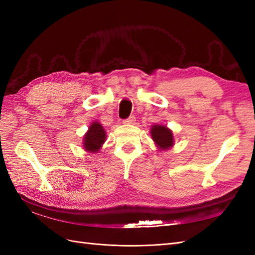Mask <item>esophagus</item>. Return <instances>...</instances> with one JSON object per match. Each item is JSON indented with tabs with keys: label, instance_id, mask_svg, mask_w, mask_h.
<instances>
[{
	"label": "esophagus",
	"instance_id": "1",
	"mask_svg": "<svg viewBox=\"0 0 255 255\" xmlns=\"http://www.w3.org/2000/svg\"><path fill=\"white\" fill-rule=\"evenodd\" d=\"M135 121H136V118L134 116H130V117H128V119L123 121V123H125V125H135Z\"/></svg>",
	"mask_w": 255,
	"mask_h": 255
}]
</instances>
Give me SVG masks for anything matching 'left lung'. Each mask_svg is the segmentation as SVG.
I'll return each mask as SVG.
<instances>
[{"instance_id":"8db88e82","label":"left lung","mask_w":255,"mask_h":255,"mask_svg":"<svg viewBox=\"0 0 255 255\" xmlns=\"http://www.w3.org/2000/svg\"><path fill=\"white\" fill-rule=\"evenodd\" d=\"M150 134L158 150L166 151L174 145V136L172 130L163 125H154L151 127Z\"/></svg>"}]
</instances>
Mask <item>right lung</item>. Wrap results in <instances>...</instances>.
Wrapping results in <instances>:
<instances>
[{"instance_id":"obj_1","label":"right lung","mask_w":255,"mask_h":255,"mask_svg":"<svg viewBox=\"0 0 255 255\" xmlns=\"http://www.w3.org/2000/svg\"><path fill=\"white\" fill-rule=\"evenodd\" d=\"M106 140V132L102 125L94 121L83 137V149L89 153H98Z\"/></svg>"}]
</instances>
